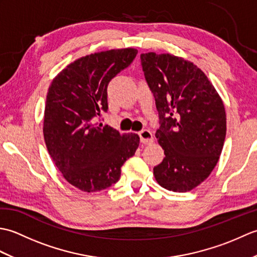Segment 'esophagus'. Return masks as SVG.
<instances>
[{
  "label": "esophagus",
  "mask_w": 257,
  "mask_h": 257,
  "mask_svg": "<svg viewBox=\"0 0 257 257\" xmlns=\"http://www.w3.org/2000/svg\"><path fill=\"white\" fill-rule=\"evenodd\" d=\"M139 137H140V141L145 145H149L154 141V135L150 132L149 129H144L141 130L139 133Z\"/></svg>",
  "instance_id": "obj_1"
}]
</instances>
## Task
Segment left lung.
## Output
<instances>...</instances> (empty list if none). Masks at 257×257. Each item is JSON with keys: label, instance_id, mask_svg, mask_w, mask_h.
I'll use <instances>...</instances> for the list:
<instances>
[{"label": "left lung", "instance_id": "1", "mask_svg": "<svg viewBox=\"0 0 257 257\" xmlns=\"http://www.w3.org/2000/svg\"><path fill=\"white\" fill-rule=\"evenodd\" d=\"M145 79L155 97L158 143L166 158L154 168L162 188L187 192L203 182L219 161L226 135L223 101L205 74L170 54H141Z\"/></svg>", "mask_w": 257, "mask_h": 257}]
</instances>
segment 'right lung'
I'll list each match as a JSON object with an SVG mask.
<instances>
[{
	"mask_svg": "<svg viewBox=\"0 0 257 257\" xmlns=\"http://www.w3.org/2000/svg\"><path fill=\"white\" fill-rule=\"evenodd\" d=\"M134 48L81 57L59 73L46 97L44 139L48 154L67 181L85 192L111 187L139 146L138 135H120L92 122L108 110L107 87L137 56Z\"/></svg>",
	"mask_w": 257,
	"mask_h": 257,
	"instance_id": "add662e5",
	"label": "right lung"
}]
</instances>
